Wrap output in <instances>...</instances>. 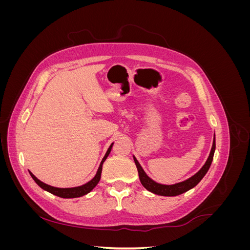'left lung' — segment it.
<instances>
[{
	"mask_svg": "<svg viewBox=\"0 0 250 250\" xmlns=\"http://www.w3.org/2000/svg\"><path fill=\"white\" fill-rule=\"evenodd\" d=\"M215 149H216V142H215V138H214L213 147H211V150H210V153L208 155V161L206 162V164L203 165V167L197 173H196L195 175H193L192 177L183 181V183H178V184L171 185V186H166V185H161V184L155 183L154 180H152L150 177L147 176V174L145 173V171L143 170V168L141 167V165L139 164V162L137 161V158H135L134 156H133V160H134L135 166H137V168H138L141 184L144 186V188H146L148 191L152 192L156 195L177 196V195L183 194V193H185L188 190H191L192 188H194L195 186H197L199 184V181L203 178L204 175H206L207 172L208 171V169L210 167L211 162H213Z\"/></svg>",
	"mask_w": 250,
	"mask_h": 250,
	"instance_id": "8db88e82",
	"label": "left lung"
}]
</instances>
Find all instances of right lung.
<instances>
[{"label":"right lung","instance_id":"right-lung-1","mask_svg":"<svg viewBox=\"0 0 250 250\" xmlns=\"http://www.w3.org/2000/svg\"><path fill=\"white\" fill-rule=\"evenodd\" d=\"M111 147H112V144L110 145V147L108 148L106 154H105V156L103 157V160L100 164V167L99 169H98L97 171V174L96 176L88 181L87 184L83 185V186H80V187H76V188H55V187H51L49 185H46L43 184L42 181H41L40 179H37L33 174L29 171L30 175L32 176V178L34 179L35 183L39 185L42 188H43V190H46L48 192H50L51 194L53 195H56L58 196V197H62V198H76V197H81V196L85 195L87 193H89L90 191L93 190V188L98 185V183H99V180L101 178V173H102V165L103 163L105 162V160H106L108 154L110 153V150H111Z\"/></svg>","mask_w":250,"mask_h":250}]
</instances>
